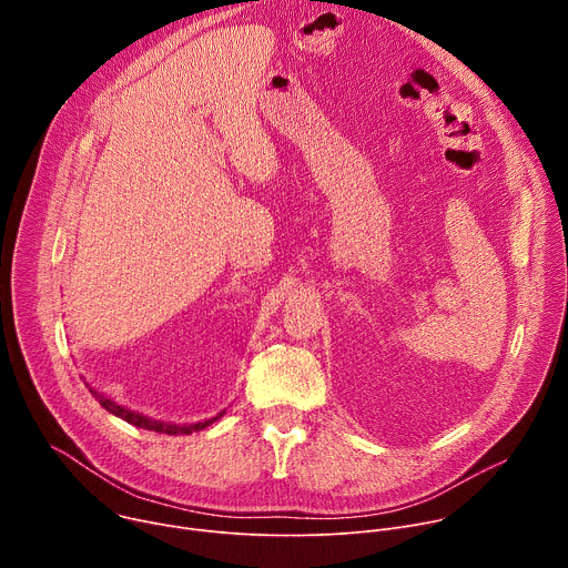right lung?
Returning a JSON list of instances; mask_svg holds the SVG:
<instances>
[{
  "label": "right lung",
  "instance_id": "right-lung-1",
  "mask_svg": "<svg viewBox=\"0 0 568 568\" xmlns=\"http://www.w3.org/2000/svg\"><path fill=\"white\" fill-rule=\"evenodd\" d=\"M85 386H90V384H85ZM90 393L99 399L101 407H103L105 412H110L112 416H116V418H121V420H125V423H130V425H134V427H139V429H148V432H156V434H169V436H180V434L202 432V429H206L209 425H213V423L224 414V412H222V414H217L215 418H209V420H204V423H193V425H171V423L152 420V418H148V416H143V414L130 412V409L121 407V404H116L114 399L105 397L103 393H99V390H97V388H92V386H90Z\"/></svg>",
  "mask_w": 568,
  "mask_h": 568
}]
</instances>
